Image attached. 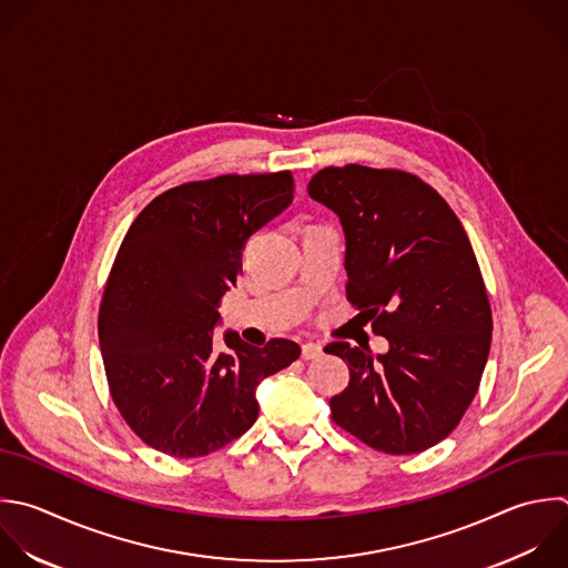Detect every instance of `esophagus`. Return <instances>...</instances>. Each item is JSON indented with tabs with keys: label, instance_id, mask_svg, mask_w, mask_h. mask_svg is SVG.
<instances>
[{
	"label": "esophagus",
	"instance_id": "esophagus-1",
	"mask_svg": "<svg viewBox=\"0 0 568 568\" xmlns=\"http://www.w3.org/2000/svg\"><path fill=\"white\" fill-rule=\"evenodd\" d=\"M322 355V346L315 342H306L302 344V357L304 359H317Z\"/></svg>",
	"mask_w": 568,
	"mask_h": 568
}]
</instances>
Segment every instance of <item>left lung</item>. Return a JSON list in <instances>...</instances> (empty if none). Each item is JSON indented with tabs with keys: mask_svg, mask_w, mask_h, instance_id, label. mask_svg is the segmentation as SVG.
I'll return each instance as SVG.
<instances>
[{
	"mask_svg": "<svg viewBox=\"0 0 568 568\" xmlns=\"http://www.w3.org/2000/svg\"><path fill=\"white\" fill-rule=\"evenodd\" d=\"M308 195L346 235V297L368 313L384 355L333 342L351 371L333 422L390 455L442 442L473 402L490 351V304L468 235L417 175L346 164L313 175Z\"/></svg>",
	"mask_w": 568,
	"mask_h": 568,
	"instance_id": "8db88e82",
	"label": "left lung"
}]
</instances>
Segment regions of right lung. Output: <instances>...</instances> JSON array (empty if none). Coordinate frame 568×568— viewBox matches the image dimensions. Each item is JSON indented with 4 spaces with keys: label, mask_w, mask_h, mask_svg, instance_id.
<instances>
[{
    "label": "right lung",
    "mask_w": 568,
    "mask_h": 568,
    "mask_svg": "<svg viewBox=\"0 0 568 568\" xmlns=\"http://www.w3.org/2000/svg\"><path fill=\"white\" fill-rule=\"evenodd\" d=\"M291 171L220 175L158 195L131 224L100 306L111 397L135 435L173 457H202L257 419V384L300 357L224 333L220 300L242 273L246 240L293 202Z\"/></svg>",
    "instance_id": "obj_1"
}]
</instances>
